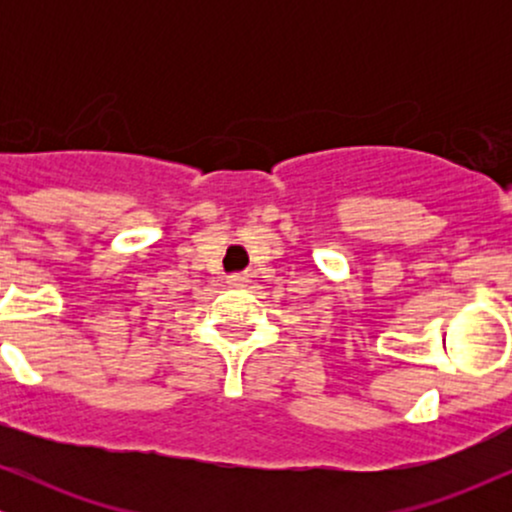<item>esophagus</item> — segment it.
<instances>
[{
  "label": "esophagus",
  "instance_id": "34e87169",
  "mask_svg": "<svg viewBox=\"0 0 512 512\" xmlns=\"http://www.w3.org/2000/svg\"><path fill=\"white\" fill-rule=\"evenodd\" d=\"M228 284L245 286V284H248V274H231V276H228Z\"/></svg>",
  "mask_w": 512,
  "mask_h": 512
}]
</instances>
